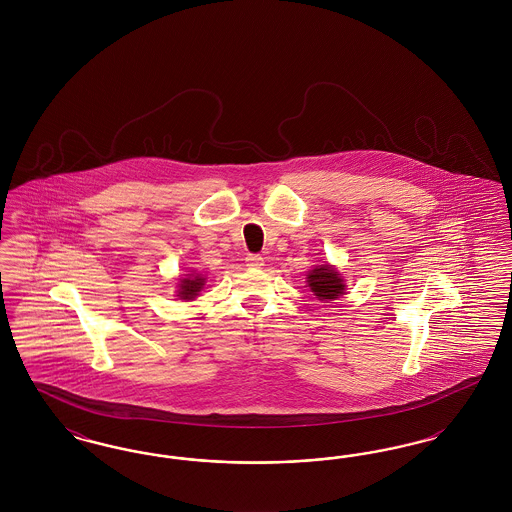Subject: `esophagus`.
<instances>
[{"label": "esophagus", "mask_w": 512, "mask_h": 512, "mask_svg": "<svg viewBox=\"0 0 512 512\" xmlns=\"http://www.w3.org/2000/svg\"><path fill=\"white\" fill-rule=\"evenodd\" d=\"M245 265L249 268H261L265 265V259L261 255H255V253H249L245 257Z\"/></svg>", "instance_id": "34e87169"}]
</instances>
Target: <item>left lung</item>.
Wrapping results in <instances>:
<instances>
[{
  "mask_svg": "<svg viewBox=\"0 0 512 512\" xmlns=\"http://www.w3.org/2000/svg\"><path fill=\"white\" fill-rule=\"evenodd\" d=\"M307 284L320 301H332L345 293V284L336 267L324 263L307 274Z\"/></svg>",
  "mask_w": 512,
  "mask_h": 512,
  "instance_id": "obj_1",
  "label": "left lung"
}]
</instances>
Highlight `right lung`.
<instances>
[{
    "mask_svg": "<svg viewBox=\"0 0 512 512\" xmlns=\"http://www.w3.org/2000/svg\"><path fill=\"white\" fill-rule=\"evenodd\" d=\"M205 286V278L197 272L192 274H186L184 278H180V284H178V299H184V301H194L195 297L199 295V292L203 290Z\"/></svg>",
    "mask_w": 512,
    "mask_h": 512,
    "instance_id": "1",
    "label": "right lung"
}]
</instances>
